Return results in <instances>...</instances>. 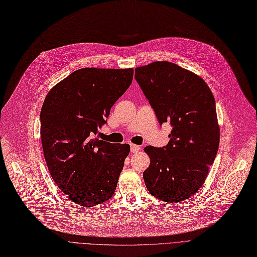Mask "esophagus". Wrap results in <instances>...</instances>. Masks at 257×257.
Returning a JSON list of instances; mask_svg holds the SVG:
<instances>
[{
    "label": "esophagus",
    "instance_id": "obj_1",
    "mask_svg": "<svg viewBox=\"0 0 257 257\" xmlns=\"http://www.w3.org/2000/svg\"><path fill=\"white\" fill-rule=\"evenodd\" d=\"M130 151H131L132 154L139 153V151H140V146L135 145V144H131V145H130Z\"/></svg>",
    "mask_w": 257,
    "mask_h": 257
}]
</instances>
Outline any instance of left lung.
<instances>
[{
  "mask_svg": "<svg viewBox=\"0 0 257 257\" xmlns=\"http://www.w3.org/2000/svg\"><path fill=\"white\" fill-rule=\"evenodd\" d=\"M137 82L162 126L173 127L163 147H145L148 192L165 202L193 196L214 163L220 131L213 94L202 78L181 66L157 61L135 70Z\"/></svg>",
  "mask_w": 257,
  "mask_h": 257,
  "instance_id": "1",
  "label": "left lung"
}]
</instances>
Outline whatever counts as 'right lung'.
<instances>
[{
  "label": "right lung",
  "mask_w": 257,
  "mask_h": 257,
  "mask_svg": "<svg viewBox=\"0 0 257 257\" xmlns=\"http://www.w3.org/2000/svg\"><path fill=\"white\" fill-rule=\"evenodd\" d=\"M132 79V69L85 68L46 95L40 113L44 158L55 183L76 204L98 205L115 192L130 146L95 136Z\"/></svg>",
  "instance_id": "add662e5"
}]
</instances>
